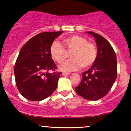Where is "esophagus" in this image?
Returning <instances> with one entry per match:
<instances>
[{
  "label": "esophagus",
  "mask_w": 131,
  "mask_h": 131,
  "mask_svg": "<svg viewBox=\"0 0 131 131\" xmlns=\"http://www.w3.org/2000/svg\"><path fill=\"white\" fill-rule=\"evenodd\" d=\"M62 74H63V75H64V76H65V75H70V73L63 72V73H62Z\"/></svg>",
  "instance_id": "esophagus-1"
}]
</instances>
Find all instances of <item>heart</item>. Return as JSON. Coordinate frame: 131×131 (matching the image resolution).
<instances>
[{"label":"heart","instance_id":"b5f03b06","mask_svg":"<svg viewBox=\"0 0 131 131\" xmlns=\"http://www.w3.org/2000/svg\"><path fill=\"white\" fill-rule=\"evenodd\" d=\"M67 51H71L70 59L60 66L63 71H72L81 67H90L97 57L96 47L93 43L88 41L86 38L80 35H71L63 40ZM50 52L51 57L58 63H61L67 58V52L62 45L54 41L50 46Z\"/></svg>","mask_w":131,"mask_h":131}]
</instances>
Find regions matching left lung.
<instances>
[{"label":"left lung","mask_w":131,"mask_h":131,"mask_svg":"<svg viewBox=\"0 0 131 131\" xmlns=\"http://www.w3.org/2000/svg\"><path fill=\"white\" fill-rule=\"evenodd\" d=\"M86 33L95 39L97 54L91 68L82 73V80L75 88V91L86 100L96 101L108 93L116 81V54L109 41L104 37L92 31Z\"/></svg>","instance_id":"obj_1"}]
</instances>
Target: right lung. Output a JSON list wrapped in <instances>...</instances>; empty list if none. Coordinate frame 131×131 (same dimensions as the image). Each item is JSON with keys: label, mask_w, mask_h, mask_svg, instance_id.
Instances as JSON below:
<instances>
[{"label": "right lung", "mask_w": 131, "mask_h": 131, "mask_svg": "<svg viewBox=\"0 0 131 131\" xmlns=\"http://www.w3.org/2000/svg\"><path fill=\"white\" fill-rule=\"evenodd\" d=\"M63 31H46L34 36L21 48L14 67L17 87L27 100H43L57 89L61 72L51 58L50 48ZM52 70L53 73H48Z\"/></svg>", "instance_id": "1"}]
</instances>
